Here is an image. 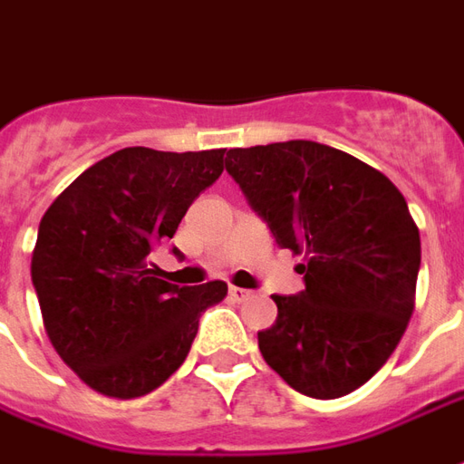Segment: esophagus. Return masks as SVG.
<instances>
[{"instance_id":"34e87169","label":"esophagus","mask_w":464,"mask_h":464,"mask_svg":"<svg viewBox=\"0 0 464 464\" xmlns=\"http://www.w3.org/2000/svg\"><path fill=\"white\" fill-rule=\"evenodd\" d=\"M228 295H231L233 301H246V298H251V291L238 288V285H231V288H228Z\"/></svg>"}]
</instances>
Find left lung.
<instances>
[{
	"label": "left lung",
	"mask_w": 464,
	"mask_h": 464,
	"mask_svg": "<svg viewBox=\"0 0 464 464\" xmlns=\"http://www.w3.org/2000/svg\"><path fill=\"white\" fill-rule=\"evenodd\" d=\"M226 171L276 243L303 256L305 291L273 295L263 360L318 400L365 385L415 311L420 231L405 196L378 169L315 141L231 149Z\"/></svg>",
	"instance_id": "1"
}]
</instances>
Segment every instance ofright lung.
<instances>
[{"label": "right lung", "instance_id": "right-lung-1", "mask_svg": "<svg viewBox=\"0 0 464 464\" xmlns=\"http://www.w3.org/2000/svg\"><path fill=\"white\" fill-rule=\"evenodd\" d=\"M223 153L121 149L89 166L42 216L32 283L46 335L106 398L163 385L188 355L201 313L228 293L223 281L179 288L149 261L221 176Z\"/></svg>", "mask_w": 464, "mask_h": 464}]
</instances>
